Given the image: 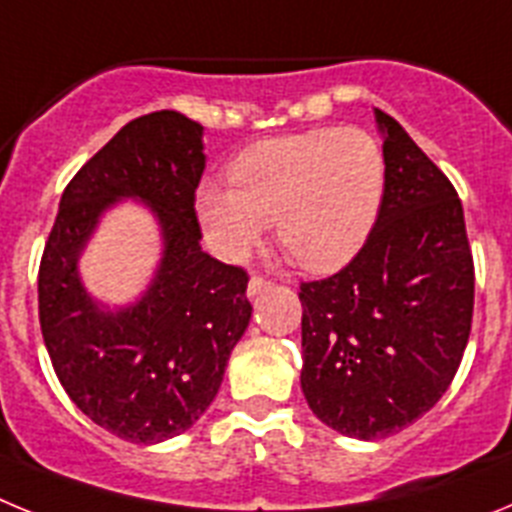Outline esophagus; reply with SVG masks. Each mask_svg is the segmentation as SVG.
<instances>
[{
    "label": "esophagus",
    "instance_id": "esophagus-1",
    "mask_svg": "<svg viewBox=\"0 0 512 512\" xmlns=\"http://www.w3.org/2000/svg\"><path fill=\"white\" fill-rule=\"evenodd\" d=\"M271 287V282L269 279H264V277H259V274H253L251 277V282H248V297H256V295H261V292H266V289Z\"/></svg>",
    "mask_w": 512,
    "mask_h": 512
}]
</instances>
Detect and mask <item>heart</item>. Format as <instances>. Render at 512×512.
Wrapping results in <instances>:
<instances>
[{
	"label": "heart",
	"instance_id": "1",
	"mask_svg": "<svg viewBox=\"0 0 512 512\" xmlns=\"http://www.w3.org/2000/svg\"><path fill=\"white\" fill-rule=\"evenodd\" d=\"M233 187L205 182L194 197L215 256L238 264L277 220V238L307 271H338L364 248L387 182L377 140L320 128L261 140L228 169Z\"/></svg>",
	"mask_w": 512,
	"mask_h": 512
}]
</instances>
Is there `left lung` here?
<instances>
[{
  "instance_id": "1",
  "label": "left lung",
  "mask_w": 512,
  "mask_h": 512,
  "mask_svg": "<svg viewBox=\"0 0 512 512\" xmlns=\"http://www.w3.org/2000/svg\"><path fill=\"white\" fill-rule=\"evenodd\" d=\"M384 133L382 207L364 248L333 277L300 284L302 392L343 436L377 441L441 400L472 330L474 261L449 176L400 122Z\"/></svg>"
}]
</instances>
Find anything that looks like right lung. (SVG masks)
<instances>
[{"label": "right lung", "mask_w": 512, "mask_h": 512, "mask_svg": "<svg viewBox=\"0 0 512 512\" xmlns=\"http://www.w3.org/2000/svg\"><path fill=\"white\" fill-rule=\"evenodd\" d=\"M200 122L161 110L128 122L66 184L38 271L43 341L81 413L122 441L184 433L215 400L251 320L248 274L202 251L194 197L205 171ZM120 196L157 212L165 259L146 296L99 311L75 261L98 215Z\"/></svg>", "instance_id": "1"}]
</instances>
